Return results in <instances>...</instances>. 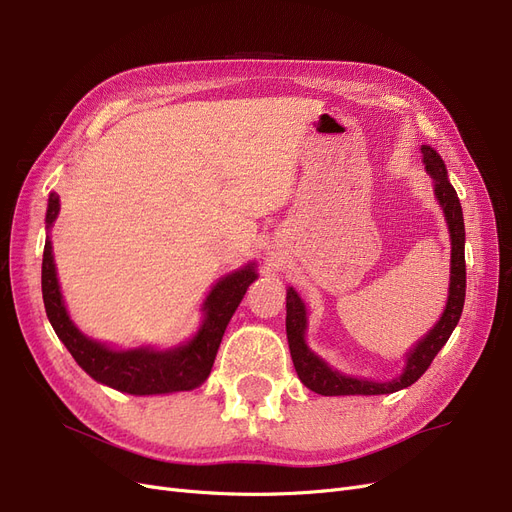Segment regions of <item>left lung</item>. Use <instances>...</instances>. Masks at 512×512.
<instances>
[{
    "instance_id": "1",
    "label": "left lung",
    "mask_w": 512,
    "mask_h": 512,
    "mask_svg": "<svg viewBox=\"0 0 512 512\" xmlns=\"http://www.w3.org/2000/svg\"><path fill=\"white\" fill-rule=\"evenodd\" d=\"M422 163H425L429 175L433 177L435 196L443 209L448 221V230L452 238V261H450V291L448 303L439 322L422 337L410 353H406L404 372L387 383H376L366 379H355L335 368H330L322 358L311 351L305 343V328H307V309L297 291L291 286L286 288V339L295 370L301 383L320 395H385L406 389L416 383L425 370L435 360L439 349L448 343L452 330L456 328L466 293V265H464V219L458 194L448 180L446 165H443L437 150L431 146H420Z\"/></svg>"
}]
</instances>
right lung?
Listing matches in <instances>:
<instances>
[{
    "label": "right lung",
    "mask_w": 512,
    "mask_h": 512,
    "mask_svg": "<svg viewBox=\"0 0 512 512\" xmlns=\"http://www.w3.org/2000/svg\"><path fill=\"white\" fill-rule=\"evenodd\" d=\"M58 211V194L52 192L46 213L48 230L58 217ZM255 278L257 274L253 263L244 265L242 270L221 278L211 288L209 297L203 303L205 320L201 328H198V332L188 343L165 351H157L150 347L117 351L106 347L104 343L85 337L69 318V311L64 307L60 284L56 278L50 236L46 238L41 263L43 305H46L48 320L58 339L71 351L75 362L90 374L94 381L131 395L190 391L198 385H203L213 368L226 326L234 316L244 293H247L249 284Z\"/></svg>",
    "instance_id": "add662e5"
}]
</instances>
